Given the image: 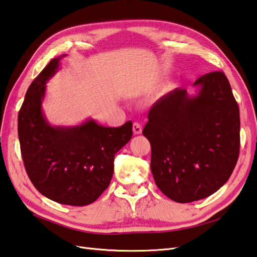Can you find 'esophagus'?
I'll return each instance as SVG.
<instances>
[{
	"mask_svg": "<svg viewBox=\"0 0 257 257\" xmlns=\"http://www.w3.org/2000/svg\"><path fill=\"white\" fill-rule=\"evenodd\" d=\"M142 131H143V127H142V124L139 123V122H135L133 124V133L135 135H139V134H142Z\"/></svg>",
	"mask_w": 257,
	"mask_h": 257,
	"instance_id": "34e87169",
	"label": "esophagus"
}]
</instances>
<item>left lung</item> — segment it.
Returning <instances> with one entry per match:
<instances>
[{"label":"left lung","mask_w":257,"mask_h":257,"mask_svg":"<svg viewBox=\"0 0 257 257\" xmlns=\"http://www.w3.org/2000/svg\"><path fill=\"white\" fill-rule=\"evenodd\" d=\"M193 86L195 95L176 88L158 99L143 130L155 182L178 203L217 192L239 158L240 112L227 76L211 72Z\"/></svg>","instance_id":"1"}]
</instances>
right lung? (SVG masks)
<instances>
[{
  "label": "right lung",
  "mask_w": 257,
  "mask_h": 257,
  "mask_svg": "<svg viewBox=\"0 0 257 257\" xmlns=\"http://www.w3.org/2000/svg\"><path fill=\"white\" fill-rule=\"evenodd\" d=\"M63 54L50 61L30 84L18 113L25 168L35 187L56 203L85 206L107 189L114 156L132 139V122L107 127L92 118L74 126H54L42 110L47 81L60 70Z\"/></svg>",
  "instance_id": "right-lung-1"
}]
</instances>
